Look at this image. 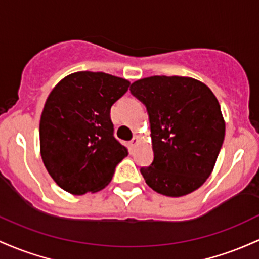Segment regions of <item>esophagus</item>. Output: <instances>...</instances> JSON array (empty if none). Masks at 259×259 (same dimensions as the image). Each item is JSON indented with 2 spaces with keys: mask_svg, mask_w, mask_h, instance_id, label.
I'll use <instances>...</instances> for the list:
<instances>
[{
  "mask_svg": "<svg viewBox=\"0 0 259 259\" xmlns=\"http://www.w3.org/2000/svg\"><path fill=\"white\" fill-rule=\"evenodd\" d=\"M138 142H139V137H137V136H136V137H133L132 141L130 142V147L133 149V148H136V145L138 144Z\"/></svg>",
  "mask_w": 259,
  "mask_h": 259,
  "instance_id": "34e87169",
  "label": "esophagus"
}]
</instances>
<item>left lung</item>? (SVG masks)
<instances>
[{"mask_svg":"<svg viewBox=\"0 0 259 259\" xmlns=\"http://www.w3.org/2000/svg\"><path fill=\"white\" fill-rule=\"evenodd\" d=\"M130 91L147 106L154 160L142 167L145 182L167 197L192 193L213 172L225 137L219 101L191 77L153 75Z\"/></svg>","mask_w":259,"mask_h":259,"instance_id":"1","label":"left lung"}]
</instances>
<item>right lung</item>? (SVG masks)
<instances>
[{
  "label": "right lung",
  "mask_w": 259,
  "mask_h": 259,
  "mask_svg": "<svg viewBox=\"0 0 259 259\" xmlns=\"http://www.w3.org/2000/svg\"><path fill=\"white\" fill-rule=\"evenodd\" d=\"M130 80L80 71L55 85L40 117V154L46 170L71 194L98 192L111 181L128 149L114 137L110 109Z\"/></svg>",
  "instance_id": "obj_1"
}]
</instances>
